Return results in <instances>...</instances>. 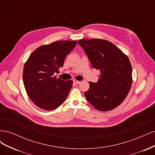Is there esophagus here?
Wrapping results in <instances>:
<instances>
[{
  "mask_svg": "<svg viewBox=\"0 0 155 155\" xmlns=\"http://www.w3.org/2000/svg\"><path fill=\"white\" fill-rule=\"evenodd\" d=\"M73 82H74L75 84H77V85H78V84L80 83V82H81V81H78V80H76V79H74V80H73Z\"/></svg>",
  "mask_w": 155,
  "mask_h": 155,
  "instance_id": "obj_1",
  "label": "esophagus"
}]
</instances>
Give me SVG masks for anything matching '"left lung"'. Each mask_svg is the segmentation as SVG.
Wrapping results in <instances>:
<instances>
[{
	"label": "left lung",
	"mask_w": 155,
	"mask_h": 155,
	"mask_svg": "<svg viewBox=\"0 0 155 155\" xmlns=\"http://www.w3.org/2000/svg\"><path fill=\"white\" fill-rule=\"evenodd\" d=\"M93 68L100 71L97 83L89 82L85 92L88 101L100 111L115 109L124 101L132 85V67L122 51L107 40L80 39Z\"/></svg>",
	"instance_id": "obj_1"
}]
</instances>
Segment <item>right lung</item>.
<instances>
[{"label":"right lung","mask_w":155,"mask_h":155,"mask_svg":"<svg viewBox=\"0 0 155 155\" xmlns=\"http://www.w3.org/2000/svg\"><path fill=\"white\" fill-rule=\"evenodd\" d=\"M76 44L77 41H59L41 46L25 63L22 76L26 91L41 109L54 110L66 100L73 82L57 79L54 74L63 67L65 58Z\"/></svg>","instance_id":"right-lung-1"}]
</instances>
